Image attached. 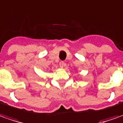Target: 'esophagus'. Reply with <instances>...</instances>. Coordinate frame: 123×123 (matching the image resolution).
Here are the masks:
<instances>
[{
	"instance_id": "1",
	"label": "esophagus",
	"mask_w": 123,
	"mask_h": 123,
	"mask_svg": "<svg viewBox=\"0 0 123 123\" xmlns=\"http://www.w3.org/2000/svg\"><path fill=\"white\" fill-rule=\"evenodd\" d=\"M66 66V63H65V62H61L60 63V67L61 68H63Z\"/></svg>"
}]
</instances>
